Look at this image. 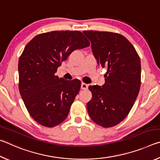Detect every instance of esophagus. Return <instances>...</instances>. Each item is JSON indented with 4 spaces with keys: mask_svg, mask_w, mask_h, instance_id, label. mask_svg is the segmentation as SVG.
Returning <instances> with one entry per match:
<instances>
[{
    "mask_svg": "<svg viewBox=\"0 0 160 160\" xmlns=\"http://www.w3.org/2000/svg\"><path fill=\"white\" fill-rule=\"evenodd\" d=\"M81 89H82V90H88V85H87V84L82 82V84H81Z\"/></svg>",
    "mask_w": 160,
    "mask_h": 160,
    "instance_id": "1",
    "label": "esophagus"
}]
</instances>
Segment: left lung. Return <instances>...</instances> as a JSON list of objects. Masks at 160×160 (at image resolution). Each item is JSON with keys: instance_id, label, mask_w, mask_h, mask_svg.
<instances>
[{"instance_id": "left-lung-1", "label": "left lung", "mask_w": 160, "mask_h": 160, "mask_svg": "<svg viewBox=\"0 0 160 160\" xmlns=\"http://www.w3.org/2000/svg\"><path fill=\"white\" fill-rule=\"evenodd\" d=\"M91 42L97 64L107 67L105 83L89 87L92 97L87 104L94 122L110 128L121 122L138 95L141 65L138 54L123 35L109 32L84 31Z\"/></svg>"}]
</instances>
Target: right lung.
Returning a JSON list of instances; mask_svg holds the SVG:
<instances>
[{"instance_id": "obj_1", "label": "right lung", "mask_w": 160, "mask_h": 160, "mask_svg": "<svg viewBox=\"0 0 160 160\" xmlns=\"http://www.w3.org/2000/svg\"><path fill=\"white\" fill-rule=\"evenodd\" d=\"M90 46L79 31H53L34 37L19 59V90L29 114L46 127L58 125L68 115L80 89L79 80L55 75L72 51Z\"/></svg>"}]
</instances>
